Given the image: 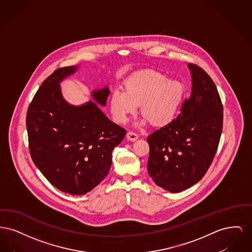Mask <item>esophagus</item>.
<instances>
[{"label":"esophagus","instance_id":"34e87169","mask_svg":"<svg viewBox=\"0 0 252 252\" xmlns=\"http://www.w3.org/2000/svg\"><path fill=\"white\" fill-rule=\"evenodd\" d=\"M126 138H127V140H129V141H131V142H134V141H136V140L139 138V136H138V134H136L135 132L128 131L126 133Z\"/></svg>","mask_w":252,"mask_h":252}]
</instances>
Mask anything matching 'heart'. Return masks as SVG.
<instances>
[{"instance_id": "b5f03b06", "label": "heart", "mask_w": 252, "mask_h": 252, "mask_svg": "<svg viewBox=\"0 0 252 252\" xmlns=\"http://www.w3.org/2000/svg\"><path fill=\"white\" fill-rule=\"evenodd\" d=\"M125 89L110 96V111L118 124H125L141 105L144 116L140 125L150 121L155 126H165L176 118L184 97L180 81L153 70L134 73L126 80Z\"/></svg>"}]
</instances>
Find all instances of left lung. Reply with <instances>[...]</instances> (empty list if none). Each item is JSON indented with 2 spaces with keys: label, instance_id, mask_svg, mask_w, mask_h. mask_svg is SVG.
<instances>
[{
  "label": "left lung",
  "instance_id": "left-lung-1",
  "mask_svg": "<svg viewBox=\"0 0 252 252\" xmlns=\"http://www.w3.org/2000/svg\"><path fill=\"white\" fill-rule=\"evenodd\" d=\"M192 93L177 119L147 137L148 175L171 192L184 191L201 180L210 167L223 127V107L209 74L188 64Z\"/></svg>",
  "mask_w": 252,
  "mask_h": 252
}]
</instances>
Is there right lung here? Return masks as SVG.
Instances as JSON below:
<instances>
[{
  "label": "right lung",
  "instance_id": "right-lung-1",
  "mask_svg": "<svg viewBox=\"0 0 252 252\" xmlns=\"http://www.w3.org/2000/svg\"><path fill=\"white\" fill-rule=\"evenodd\" d=\"M78 68H60L47 77L26 116L35 165L52 185L72 195L92 191L106 178L112 151L126 136V129L109 120L97 106H106L108 87L93 91L94 101L80 106L64 99L60 83Z\"/></svg>",
  "mask_w": 252,
  "mask_h": 252
}]
</instances>
